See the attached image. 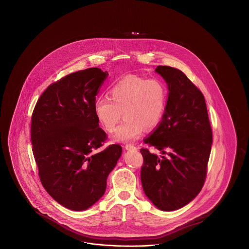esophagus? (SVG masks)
I'll return each instance as SVG.
<instances>
[{
	"mask_svg": "<svg viewBox=\"0 0 249 249\" xmlns=\"http://www.w3.org/2000/svg\"><path fill=\"white\" fill-rule=\"evenodd\" d=\"M125 149H126V150H131V149H136V146H134L133 144H126V145H125Z\"/></svg>",
	"mask_w": 249,
	"mask_h": 249,
	"instance_id": "1",
	"label": "esophagus"
}]
</instances>
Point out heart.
Segmentation results:
<instances>
[{
	"instance_id": "obj_1",
	"label": "heart",
	"mask_w": 249,
	"mask_h": 249,
	"mask_svg": "<svg viewBox=\"0 0 249 249\" xmlns=\"http://www.w3.org/2000/svg\"><path fill=\"white\" fill-rule=\"evenodd\" d=\"M109 98L95 102V115L104 130L114 132L122 114L125 122L119 127L113 141L130 142L140 137L144 128H156L163 116L167 103L165 86L159 79L127 75L113 84Z\"/></svg>"
}]
</instances>
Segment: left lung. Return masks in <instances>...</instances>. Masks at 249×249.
Segmentation results:
<instances>
[{"instance_id":"8db88e82","label":"left lung","mask_w":249,"mask_h":249,"mask_svg":"<svg viewBox=\"0 0 249 249\" xmlns=\"http://www.w3.org/2000/svg\"><path fill=\"white\" fill-rule=\"evenodd\" d=\"M168 85L165 112L156 130L143 142L161 152L142 148V190L155 206L174 211L201 191L213 141L204 97L183 71L158 66Z\"/></svg>"}]
</instances>
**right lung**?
<instances>
[{
	"label": "right lung",
	"mask_w": 249,
	"mask_h": 249,
	"mask_svg": "<svg viewBox=\"0 0 249 249\" xmlns=\"http://www.w3.org/2000/svg\"><path fill=\"white\" fill-rule=\"evenodd\" d=\"M108 72L89 68L51 84L32 116L33 153L41 183L62 206L83 211L99 201L122 147L110 144L95 115L96 95Z\"/></svg>",
	"instance_id": "add662e5"
}]
</instances>
